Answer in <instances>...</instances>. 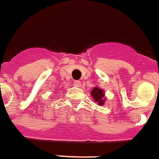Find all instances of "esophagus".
Listing matches in <instances>:
<instances>
[{
	"label": "esophagus",
	"mask_w": 159,
	"mask_h": 159,
	"mask_svg": "<svg viewBox=\"0 0 159 159\" xmlns=\"http://www.w3.org/2000/svg\"><path fill=\"white\" fill-rule=\"evenodd\" d=\"M73 85H74L75 87H77V88H78V87L81 86V82H80L79 81H75V82H73Z\"/></svg>",
	"instance_id": "1"
}]
</instances>
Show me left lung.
<instances>
[{"label": "left lung", "mask_w": 159, "mask_h": 159, "mask_svg": "<svg viewBox=\"0 0 159 159\" xmlns=\"http://www.w3.org/2000/svg\"><path fill=\"white\" fill-rule=\"evenodd\" d=\"M91 94L94 98V101L98 102L99 105H103L104 104V93L102 89H99L98 88H94L91 92Z\"/></svg>", "instance_id": "obj_1"}]
</instances>
